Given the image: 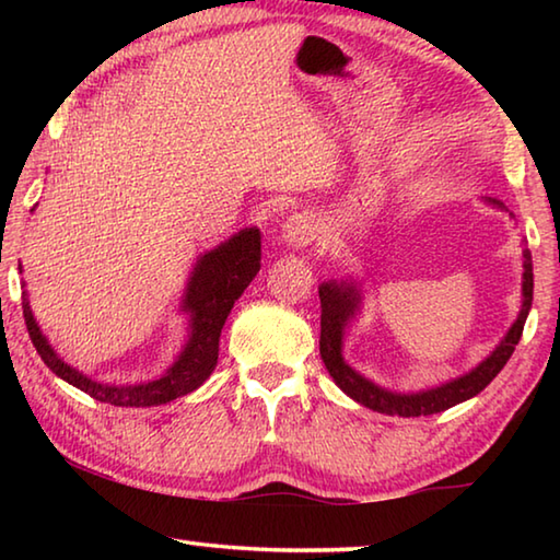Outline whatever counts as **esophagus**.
I'll use <instances>...</instances> for the list:
<instances>
[{"label":"esophagus","instance_id":"obj_1","mask_svg":"<svg viewBox=\"0 0 560 560\" xmlns=\"http://www.w3.org/2000/svg\"><path fill=\"white\" fill-rule=\"evenodd\" d=\"M316 234H318V224L308 212L291 214L289 220L281 224V240L289 246H293V249H303V246H308L316 240Z\"/></svg>","mask_w":560,"mask_h":560}]
</instances>
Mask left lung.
I'll return each mask as SVG.
<instances>
[{"label": "left lung", "instance_id": "left-lung-1", "mask_svg": "<svg viewBox=\"0 0 560 560\" xmlns=\"http://www.w3.org/2000/svg\"><path fill=\"white\" fill-rule=\"evenodd\" d=\"M487 202L494 205L497 210H504V205L499 200H491L489 197ZM521 279H524L521 281V311L514 324H511V328L506 330V336L501 338V343L491 350V353L481 360L477 368H471L469 373L417 393L387 390V387L368 381L365 375H360L355 368H350L346 363L343 358L346 328L353 324L355 316L360 314L363 291H360V283L353 279L324 281L318 287V296H320V358H324L326 371L348 397H353L355 402H360L363 407H371L375 412L397 415V417H422V415H438V412L450 410V407L469 400L474 395H479L491 381H494L501 368L506 365L511 353H514V348L521 340V334H524L530 301H534V264H530L528 249H524V273H521Z\"/></svg>", "mask_w": 560, "mask_h": 560}]
</instances>
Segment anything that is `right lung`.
I'll return each mask as SVG.
<instances>
[{"instance_id":"1","label":"right lung","mask_w":560,"mask_h":560,"mask_svg":"<svg viewBox=\"0 0 560 560\" xmlns=\"http://www.w3.org/2000/svg\"><path fill=\"white\" fill-rule=\"evenodd\" d=\"M261 269V232L257 226H246L230 240L214 246L212 252L197 259L192 273H189L183 303L179 311L189 318V334L175 363L167 368L155 381L138 385H108L75 371L49 346L42 334L39 324L32 314L30 296H22L24 320L36 353L56 373L79 390L89 393L93 400L116 405V407H153L177 400L187 393L200 387L212 375L220 355V336L224 320L234 308V301L242 296L252 279Z\"/></svg>"}]
</instances>
